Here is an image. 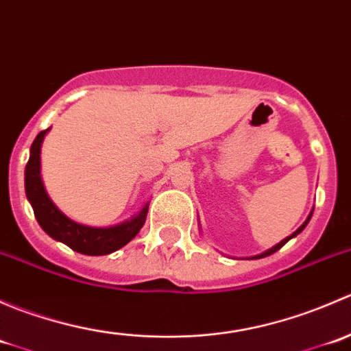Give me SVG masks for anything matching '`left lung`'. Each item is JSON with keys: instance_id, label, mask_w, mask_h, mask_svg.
I'll return each instance as SVG.
<instances>
[{"instance_id": "left-lung-1", "label": "left lung", "mask_w": 351, "mask_h": 351, "mask_svg": "<svg viewBox=\"0 0 351 351\" xmlns=\"http://www.w3.org/2000/svg\"><path fill=\"white\" fill-rule=\"evenodd\" d=\"M311 215H313V214H311ZM311 215H309V217H307V221H306V222H304V224H302V226H300V228H299V229H297V231H295V232H293V234H292V236H289V238H285V239H284V241H280V243H278V244H277V246H274V247H271V250L265 251V253L258 254V256H253V258H256V260H258V258H265V256H270V254H271V253H275V251H278V250H280V247H282V246H284V244H285L287 241H289V239H292V238H293V236H297V234H299V232H300V231H302V229H304V228H306V226H307V222H309V219H311Z\"/></svg>"}]
</instances>
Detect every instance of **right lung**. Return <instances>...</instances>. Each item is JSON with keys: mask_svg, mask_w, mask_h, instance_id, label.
<instances>
[{"mask_svg": "<svg viewBox=\"0 0 351 351\" xmlns=\"http://www.w3.org/2000/svg\"><path fill=\"white\" fill-rule=\"evenodd\" d=\"M47 130H42L35 137L30 147V159L25 168V192L40 228L51 238L64 243L73 251L90 256L110 254L125 246L130 239L136 238L146 222L147 205L134 219L113 228H88L67 219L47 197L40 180V146Z\"/></svg>", "mask_w": 351, "mask_h": 351, "instance_id": "add662e5", "label": "right lung"}]
</instances>
